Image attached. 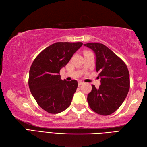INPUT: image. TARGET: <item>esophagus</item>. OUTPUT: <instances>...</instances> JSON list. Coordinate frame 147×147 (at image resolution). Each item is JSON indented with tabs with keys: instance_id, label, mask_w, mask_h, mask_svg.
<instances>
[{
	"instance_id": "esophagus-1",
	"label": "esophagus",
	"mask_w": 147,
	"mask_h": 147,
	"mask_svg": "<svg viewBox=\"0 0 147 147\" xmlns=\"http://www.w3.org/2000/svg\"><path fill=\"white\" fill-rule=\"evenodd\" d=\"M84 84V82H81V81H80V82H78V86H80L81 85H82V84Z\"/></svg>"
}]
</instances>
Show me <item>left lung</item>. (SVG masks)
Returning <instances> with one entry per match:
<instances>
[{
	"mask_svg": "<svg viewBox=\"0 0 147 147\" xmlns=\"http://www.w3.org/2000/svg\"><path fill=\"white\" fill-rule=\"evenodd\" d=\"M84 45L96 55V71L99 72L101 85L88 95L89 106L101 115H109L117 109L125 100L130 89V74L125 63L106 45L89 43Z\"/></svg>",
	"mask_w": 147,
	"mask_h": 147,
	"instance_id": "1",
	"label": "left lung"
}]
</instances>
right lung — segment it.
Returning a JSON list of instances; mask_svg holds the SVG:
<instances>
[{
	"mask_svg": "<svg viewBox=\"0 0 147 147\" xmlns=\"http://www.w3.org/2000/svg\"><path fill=\"white\" fill-rule=\"evenodd\" d=\"M82 44H52L42 51L32 64L28 78L30 90L38 105L49 113H60L70 106L78 82L76 80H62L59 71Z\"/></svg>",
	"mask_w": 147,
	"mask_h": 147,
	"instance_id": "right-lung-1",
	"label": "right lung"
}]
</instances>
